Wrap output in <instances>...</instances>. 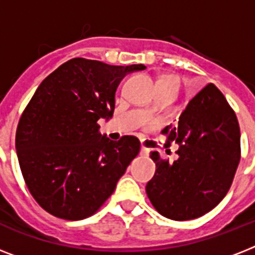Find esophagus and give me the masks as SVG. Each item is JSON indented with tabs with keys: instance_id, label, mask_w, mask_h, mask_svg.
Returning a JSON list of instances; mask_svg holds the SVG:
<instances>
[{
	"instance_id": "obj_1",
	"label": "esophagus",
	"mask_w": 255,
	"mask_h": 255,
	"mask_svg": "<svg viewBox=\"0 0 255 255\" xmlns=\"http://www.w3.org/2000/svg\"><path fill=\"white\" fill-rule=\"evenodd\" d=\"M148 153H149V151H148L147 148H144V147L140 148V155H141V156H148Z\"/></svg>"
}]
</instances>
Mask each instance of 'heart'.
<instances>
[{"label": "heart", "instance_id": "1", "mask_svg": "<svg viewBox=\"0 0 255 255\" xmlns=\"http://www.w3.org/2000/svg\"><path fill=\"white\" fill-rule=\"evenodd\" d=\"M167 82H177L178 83L177 78L176 77H172V75H164V77L160 78L159 82H157V85H160V83H167ZM144 112H145V114H151L152 108H147Z\"/></svg>", "mask_w": 255, "mask_h": 255}]
</instances>
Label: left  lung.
<instances>
[{
    "instance_id": "obj_1",
    "label": "left lung",
    "mask_w": 255,
    "mask_h": 255,
    "mask_svg": "<svg viewBox=\"0 0 255 255\" xmlns=\"http://www.w3.org/2000/svg\"><path fill=\"white\" fill-rule=\"evenodd\" d=\"M167 145L178 144L173 163L152 152L155 176L145 192L164 217L186 221L204 216L225 197L241 159V133L233 108L213 83L189 100L176 126H167Z\"/></svg>"
}]
</instances>
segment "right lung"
I'll use <instances>...</instances> for the list:
<instances>
[{"instance_id": "right-lung-1", "label": "right lung", "mask_w": 255, "mask_h": 255, "mask_svg": "<svg viewBox=\"0 0 255 255\" xmlns=\"http://www.w3.org/2000/svg\"><path fill=\"white\" fill-rule=\"evenodd\" d=\"M144 69L74 58L34 92L18 123L15 149L27 189L46 212L83 220L114 193L140 141L135 136L112 141L100 133L98 120L114 115L120 81Z\"/></svg>"}]
</instances>
